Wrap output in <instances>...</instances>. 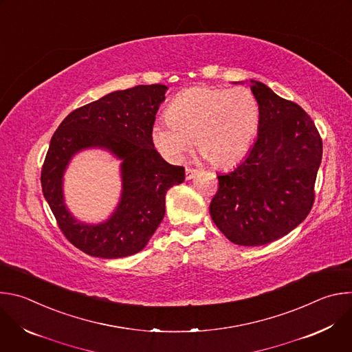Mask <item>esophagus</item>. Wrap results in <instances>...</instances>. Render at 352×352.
<instances>
[{"mask_svg": "<svg viewBox=\"0 0 352 352\" xmlns=\"http://www.w3.org/2000/svg\"><path fill=\"white\" fill-rule=\"evenodd\" d=\"M199 171L196 170V168H190V167H186V170H185V178L186 179H192L196 174H197Z\"/></svg>", "mask_w": 352, "mask_h": 352, "instance_id": "34e87169", "label": "esophagus"}]
</instances>
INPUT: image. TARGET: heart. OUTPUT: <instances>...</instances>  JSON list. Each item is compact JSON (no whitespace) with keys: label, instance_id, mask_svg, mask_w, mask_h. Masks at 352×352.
<instances>
[{"label":"heart","instance_id":"obj_1","mask_svg":"<svg viewBox=\"0 0 352 352\" xmlns=\"http://www.w3.org/2000/svg\"><path fill=\"white\" fill-rule=\"evenodd\" d=\"M261 122L258 100L246 87L193 86L178 93L152 142L170 162H179L193 140L196 152L217 167L235 164L254 144Z\"/></svg>","mask_w":352,"mask_h":352}]
</instances>
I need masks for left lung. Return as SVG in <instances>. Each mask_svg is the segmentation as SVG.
Here are the masks:
<instances>
[{"mask_svg":"<svg viewBox=\"0 0 352 352\" xmlns=\"http://www.w3.org/2000/svg\"><path fill=\"white\" fill-rule=\"evenodd\" d=\"M258 100V139L231 173L217 175L219 190L210 216L234 243L259 246L273 242L309 214L322 163V138L298 104L250 79Z\"/></svg>","mask_w":352,"mask_h":352,"instance_id":"obj_1","label":"left lung"}]
</instances>
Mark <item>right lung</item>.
Wrapping results in <instances>:
<instances>
[{
    "instance_id": "1",
    "label": "right lung",
    "mask_w": 352,
    "mask_h": 352,
    "mask_svg": "<svg viewBox=\"0 0 352 352\" xmlns=\"http://www.w3.org/2000/svg\"><path fill=\"white\" fill-rule=\"evenodd\" d=\"M167 86L117 90L72 111L54 132L41 168V188L58 227L82 252L103 259L138 254L160 226L167 190L184 182L185 168L155 148L152 128ZM86 148H103L122 160L123 190L113 214L100 225L76 221L63 199V173Z\"/></svg>"
}]
</instances>
